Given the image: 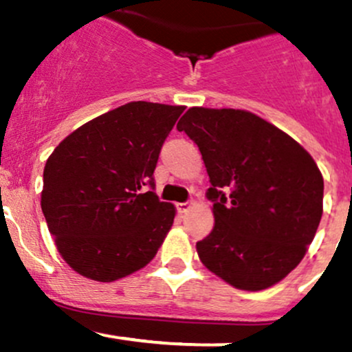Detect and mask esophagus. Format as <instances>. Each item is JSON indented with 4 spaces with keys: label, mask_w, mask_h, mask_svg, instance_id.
Wrapping results in <instances>:
<instances>
[{
    "label": "esophagus",
    "mask_w": 352,
    "mask_h": 352,
    "mask_svg": "<svg viewBox=\"0 0 352 352\" xmlns=\"http://www.w3.org/2000/svg\"><path fill=\"white\" fill-rule=\"evenodd\" d=\"M191 206H193V203L191 201H184V203H176V208H177V212L179 213H186L188 210L191 208Z\"/></svg>",
    "instance_id": "esophagus-1"
}]
</instances>
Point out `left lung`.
<instances>
[{
  "instance_id": "obj_1",
  "label": "left lung",
  "mask_w": 352,
  "mask_h": 352,
  "mask_svg": "<svg viewBox=\"0 0 352 352\" xmlns=\"http://www.w3.org/2000/svg\"><path fill=\"white\" fill-rule=\"evenodd\" d=\"M201 152L215 226L197 242L201 263L257 292L295 270L322 219L324 179L298 142L254 113L190 108L176 126Z\"/></svg>"
}]
</instances>
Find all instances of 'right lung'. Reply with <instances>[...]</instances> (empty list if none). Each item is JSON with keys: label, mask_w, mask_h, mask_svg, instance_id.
<instances>
[{"label": "right lung", "mask_w": 352, "mask_h": 352, "mask_svg": "<svg viewBox=\"0 0 352 352\" xmlns=\"http://www.w3.org/2000/svg\"><path fill=\"white\" fill-rule=\"evenodd\" d=\"M183 111L132 101L79 126L47 159L42 212L76 273L108 283L154 259L176 213L155 195L154 169Z\"/></svg>", "instance_id": "1"}]
</instances>
